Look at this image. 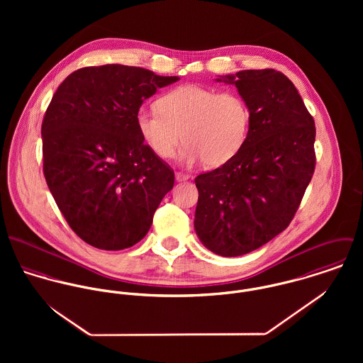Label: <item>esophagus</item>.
<instances>
[{
	"label": "esophagus",
	"mask_w": 363,
	"mask_h": 363,
	"mask_svg": "<svg viewBox=\"0 0 363 363\" xmlns=\"http://www.w3.org/2000/svg\"><path fill=\"white\" fill-rule=\"evenodd\" d=\"M189 174L187 173H183V172H177L176 173V180L177 182H186V180H189Z\"/></svg>",
	"instance_id": "obj_1"
}]
</instances>
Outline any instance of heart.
Listing matches in <instances>:
<instances>
[{
    "instance_id": "1",
    "label": "heart",
    "mask_w": 363,
    "mask_h": 363,
    "mask_svg": "<svg viewBox=\"0 0 363 363\" xmlns=\"http://www.w3.org/2000/svg\"><path fill=\"white\" fill-rule=\"evenodd\" d=\"M157 106L159 110L141 107L135 123L144 143L160 159L172 157L183 140V162L201 159L208 167H216L236 155L247 138L250 107L236 91L183 85L160 98Z\"/></svg>"
}]
</instances>
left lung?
<instances>
[{"mask_svg": "<svg viewBox=\"0 0 363 363\" xmlns=\"http://www.w3.org/2000/svg\"><path fill=\"white\" fill-rule=\"evenodd\" d=\"M222 79L246 99L250 128L236 155L196 177L194 226L211 252L235 257L289 226L314 173L315 127L282 72L245 69Z\"/></svg>", "mask_w": 363, "mask_h": 363, "instance_id": "8db88e82", "label": "left lung"}]
</instances>
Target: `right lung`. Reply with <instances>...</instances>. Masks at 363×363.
<instances>
[{
	"instance_id": "obj_1",
	"label": "right lung",
	"mask_w": 363,
	"mask_h": 363,
	"mask_svg": "<svg viewBox=\"0 0 363 363\" xmlns=\"http://www.w3.org/2000/svg\"><path fill=\"white\" fill-rule=\"evenodd\" d=\"M177 79L106 64L74 71L52 95L42 123L43 173L67 223L88 245L134 246L173 189V169L144 144L135 116Z\"/></svg>"
}]
</instances>
